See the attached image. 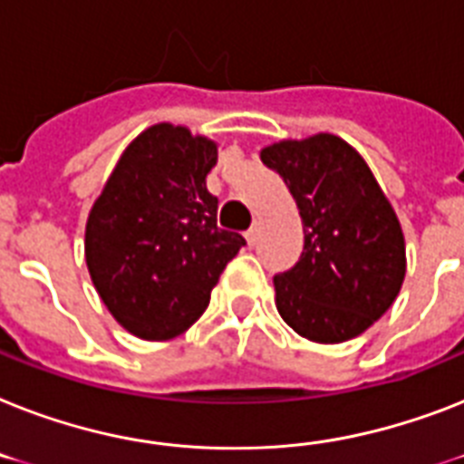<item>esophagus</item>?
<instances>
[{
  "label": "esophagus",
  "instance_id": "34e87169",
  "mask_svg": "<svg viewBox=\"0 0 464 464\" xmlns=\"http://www.w3.org/2000/svg\"><path fill=\"white\" fill-rule=\"evenodd\" d=\"M257 238H259V226L255 224L250 231L245 233V240H247V245H255V243H257Z\"/></svg>",
  "mask_w": 464,
  "mask_h": 464
}]
</instances>
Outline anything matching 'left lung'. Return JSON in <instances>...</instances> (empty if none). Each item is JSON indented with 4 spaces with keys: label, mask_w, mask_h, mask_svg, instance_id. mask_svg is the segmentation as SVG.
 <instances>
[{
    "label": "left lung",
    "mask_w": 464,
    "mask_h": 464,
    "mask_svg": "<svg viewBox=\"0 0 464 464\" xmlns=\"http://www.w3.org/2000/svg\"><path fill=\"white\" fill-rule=\"evenodd\" d=\"M285 180L303 219L300 262L274 276V303L297 336L334 345L360 336L405 281V236L355 147L334 133L271 142L259 152Z\"/></svg>",
    "instance_id": "8db88e82"
}]
</instances>
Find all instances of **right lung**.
<instances>
[{
    "mask_svg": "<svg viewBox=\"0 0 464 464\" xmlns=\"http://www.w3.org/2000/svg\"><path fill=\"white\" fill-rule=\"evenodd\" d=\"M217 150L188 126L154 123L128 142L90 209V278L135 338L171 341L190 329L245 245L217 226L219 199L207 190Z\"/></svg>",
    "mask_w": 464,
    "mask_h": 464,
    "instance_id": "add662e5",
    "label": "right lung"
}]
</instances>
